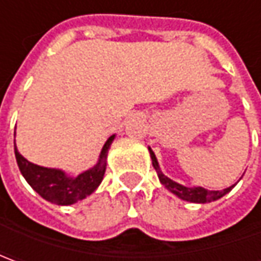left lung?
<instances>
[{"mask_svg": "<svg viewBox=\"0 0 261 261\" xmlns=\"http://www.w3.org/2000/svg\"><path fill=\"white\" fill-rule=\"evenodd\" d=\"M149 149V155H151V160H152V166L155 168L156 174H158V178L161 181V185L166 186V189H168L171 193H174L177 197L183 199V200H187V202H193V203H209V202H214V200H218L221 199L222 196H225L228 192H231V187H226L224 190H207V189H203V187H186L183 185H178L173 181L171 178H168L158 166V161H156L155 154L152 152L151 148Z\"/></svg>", "mask_w": 261, "mask_h": 261, "instance_id": "1", "label": "left lung"}]
</instances>
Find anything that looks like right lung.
Returning <instances> with one entry per match:
<instances>
[{"instance_id": "1", "label": "right lung", "mask_w": 261, "mask_h": 261, "mask_svg": "<svg viewBox=\"0 0 261 261\" xmlns=\"http://www.w3.org/2000/svg\"><path fill=\"white\" fill-rule=\"evenodd\" d=\"M113 139H115V135H112L106 141L97 164L93 168L78 175H68L62 170L36 166L33 163L27 161L24 156L18 152L14 141L15 160L25 181L45 200L55 205H72L78 200L86 199L87 196L91 195L100 186L105 175L106 166H107V161H106L107 151L112 145Z\"/></svg>"}]
</instances>
